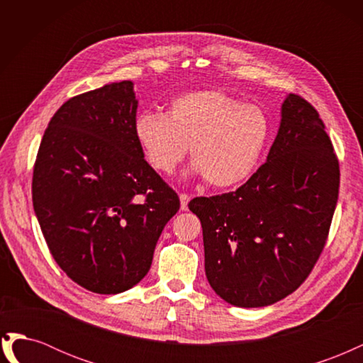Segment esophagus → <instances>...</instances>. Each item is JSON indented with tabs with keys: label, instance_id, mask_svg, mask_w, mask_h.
<instances>
[{
	"label": "esophagus",
	"instance_id": "obj_1",
	"mask_svg": "<svg viewBox=\"0 0 363 363\" xmlns=\"http://www.w3.org/2000/svg\"><path fill=\"white\" fill-rule=\"evenodd\" d=\"M191 200V196L188 194H180V208L183 212L188 211V203Z\"/></svg>",
	"mask_w": 363,
	"mask_h": 363
}]
</instances>
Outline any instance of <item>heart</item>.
<instances>
[{"instance_id":"1","label":"heart","mask_w":363,"mask_h":363,"mask_svg":"<svg viewBox=\"0 0 363 363\" xmlns=\"http://www.w3.org/2000/svg\"><path fill=\"white\" fill-rule=\"evenodd\" d=\"M271 119L262 107L242 104L216 89L183 94L168 115L140 112L133 133L147 162L171 174L191 147L192 172L213 188H230L255 171L271 138Z\"/></svg>"}]
</instances>
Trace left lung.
I'll list each match as a JSON object with an SVG mask.
<instances>
[{
	"label": "left lung",
	"mask_w": 363,
	"mask_h": 363,
	"mask_svg": "<svg viewBox=\"0 0 363 363\" xmlns=\"http://www.w3.org/2000/svg\"><path fill=\"white\" fill-rule=\"evenodd\" d=\"M337 192L339 162L324 123L289 94L267 162L235 192L189 203L201 221L212 289L238 307L292 294L325 245Z\"/></svg>",
	"instance_id": "obj_1"
}]
</instances>
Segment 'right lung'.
<instances>
[{"mask_svg": "<svg viewBox=\"0 0 363 363\" xmlns=\"http://www.w3.org/2000/svg\"><path fill=\"white\" fill-rule=\"evenodd\" d=\"M133 86L111 83L65 103L33 171V207L54 260L95 294L124 292L144 279L180 208L135 138Z\"/></svg>", "mask_w": 363, "mask_h": 363, "instance_id": "right-lung-1", "label": "right lung"}]
</instances>
